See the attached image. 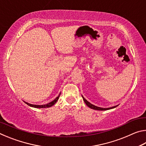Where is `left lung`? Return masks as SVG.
Here are the masks:
<instances>
[{"label": "left lung", "instance_id": "left-lung-1", "mask_svg": "<svg viewBox=\"0 0 146 146\" xmlns=\"http://www.w3.org/2000/svg\"><path fill=\"white\" fill-rule=\"evenodd\" d=\"M82 97L83 98V100L84 101V102L86 103V104L87 105L89 108H90L91 109H93V110H99V111H104V110H111V109H113V108H115L117 107V106H113V107H111V108H100V107H97V106H94L93 104H91L90 102H89L87 100H86L84 97H83V96L82 95Z\"/></svg>", "mask_w": 146, "mask_h": 146}]
</instances>
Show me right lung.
<instances>
[{"mask_svg":"<svg viewBox=\"0 0 146 146\" xmlns=\"http://www.w3.org/2000/svg\"><path fill=\"white\" fill-rule=\"evenodd\" d=\"M60 93L59 94V95L57 97H56L55 100H53V101H51V102H49L48 104H44V105H34V104H29L26 102H25L27 105H28L29 106H31V107H33V108H49V107H51V106H53L57 102V100H58V98L60 97Z\"/></svg>","mask_w":146,"mask_h":146,"instance_id":"right-lung-1","label":"right lung"}]
</instances>
